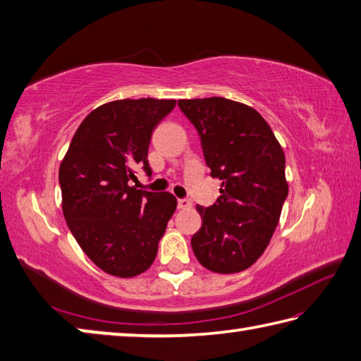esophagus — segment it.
Here are the masks:
<instances>
[{"instance_id": "1", "label": "esophagus", "mask_w": 361, "mask_h": 361, "mask_svg": "<svg viewBox=\"0 0 361 361\" xmlns=\"http://www.w3.org/2000/svg\"><path fill=\"white\" fill-rule=\"evenodd\" d=\"M190 207H192V203H190L188 199H180L178 200V208L180 209H189Z\"/></svg>"}]
</instances>
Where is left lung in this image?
Listing matches in <instances>:
<instances>
[{"label": "left lung", "instance_id": "8db88e82", "mask_svg": "<svg viewBox=\"0 0 361 361\" xmlns=\"http://www.w3.org/2000/svg\"><path fill=\"white\" fill-rule=\"evenodd\" d=\"M178 106L199 133L211 176L222 181L214 204H197L202 227L190 245L209 271H245L263 255L288 197L283 148L244 103L209 97Z\"/></svg>", "mask_w": 361, "mask_h": 361}]
</instances>
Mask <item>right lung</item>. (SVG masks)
<instances>
[{
    "label": "right lung",
    "mask_w": 361,
    "mask_h": 361,
    "mask_svg": "<svg viewBox=\"0 0 361 361\" xmlns=\"http://www.w3.org/2000/svg\"><path fill=\"white\" fill-rule=\"evenodd\" d=\"M175 103L125 98L98 106L78 126L61 162L68 228L92 263L114 277H136L152 266L176 209L172 194L130 186L134 167L152 175V134Z\"/></svg>",
    "instance_id": "obj_1"
}]
</instances>
